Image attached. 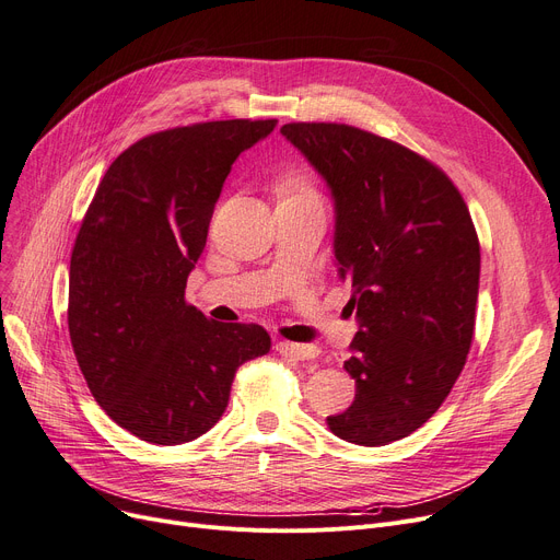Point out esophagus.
I'll use <instances>...</instances> for the list:
<instances>
[{
    "mask_svg": "<svg viewBox=\"0 0 560 560\" xmlns=\"http://www.w3.org/2000/svg\"><path fill=\"white\" fill-rule=\"evenodd\" d=\"M276 349L284 355H292L296 361H317L319 347L315 345H296V342H278Z\"/></svg>",
    "mask_w": 560,
    "mask_h": 560,
    "instance_id": "obj_1",
    "label": "esophagus"
}]
</instances>
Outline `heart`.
Wrapping results in <instances>:
<instances>
[{
    "label": "heart",
    "instance_id": "b5f03b06",
    "mask_svg": "<svg viewBox=\"0 0 560 560\" xmlns=\"http://www.w3.org/2000/svg\"><path fill=\"white\" fill-rule=\"evenodd\" d=\"M301 192H307V190H305V188H303V186H301Z\"/></svg>",
    "mask_w": 560,
    "mask_h": 560
}]
</instances>
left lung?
<instances>
[{
	"mask_svg": "<svg viewBox=\"0 0 560 560\" xmlns=\"http://www.w3.org/2000/svg\"><path fill=\"white\" fill-rule=\"evenodd\" d=\"M330 192L332 253L358 332L345 370L353 405L328 430L355 445L416 432L471 349L480 245L459 190L418 153L345 124L280 128Z\"/></svg>",
	"mask_w": 560,
	"mask_h": 560,
	"instance_id": "left-lung-1",
	"label": "left lung"
}]
</instances>
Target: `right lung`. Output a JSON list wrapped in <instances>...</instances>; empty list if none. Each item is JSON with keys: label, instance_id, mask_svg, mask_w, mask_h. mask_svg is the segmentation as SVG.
Listing matches in <instances>:
<instances>
[{"label": "right lung", "instance_id": "1", "mask_svg": "<svg viewBox=\"0 0 560 560\" xmlns=\"http://www.w3.org/2000/svg\"><path fill=\"white\" fill-rule=\"evenodd\" d=\"M276 119L163 130L109 165L71 255L69 330L86 386L155 445L207 434L238 365L271 349L257 324H211L186 303L225 178Z\"/></svg>", "mask_w": 560, "mask_h": 560}]
</instances>
